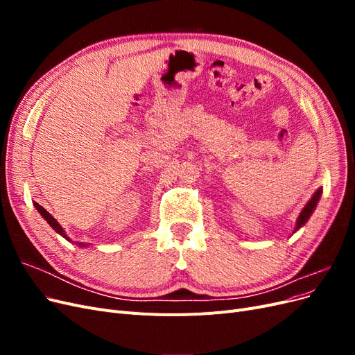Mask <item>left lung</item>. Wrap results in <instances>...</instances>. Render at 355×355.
Wrapping results in <instances>:
<instances>
[{
    "mask_svg": "<svg viewBox=\"0 0 355 355\" xmlns=\"http://www.w3.org/2000/svg\"><path fill=\"white\" fill-rule=\"evenodd\" d=\"M321 192H323V189L318 188V189L314 192L313 198H311V200L306 202V206L302 209V211L299 213V218H297V220H296V227H295V231H293V232H296V231H299L300 228H302L304 225L308 222V219L311 218V214L314 213V210H315V207H317V202H318L320 198H321Z\"/></svg>",
    "mask_w": 355,
    "mask_h": 355,
    "instance_id": "1",
    "label": "left lung"
}]
</instances>
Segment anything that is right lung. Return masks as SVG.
<instances>
[{
  "label": "right lung",
  "instance_id": "add662e5",
  "mask_svg": "<svg viewBox=\"0 0 355 355\" xmlns=\"http://www.w3.org/2000/svg\"><path fill=\"white\" fill-rule=\"evenodd\" d=\"M34 206H35V209L38 210V213L41 214V216H42V218H44V219L47 220V223L50 225V227H51L53 230H55V231H56V232H58L59 235H62V237H63V239H65V240L71 241V239L68 237V235H67V232H65V231H63V228L60 227V223H59V222H58V220H56L55 218H53V216H51V214H50V213H49V211H47V210H46L44 207H41L38 202H34ZM78 245H80V247H85V244H83V243H80Z\"/></svg>",
  "mask_w": 355,
  "mask_h": 355
}]
</instances>
